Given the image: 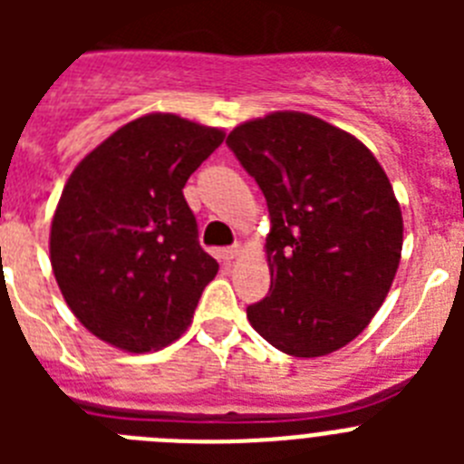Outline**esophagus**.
<instances>
[{"instance_id":"34e87169","label":"esophagus","mask_w":464,"mask_h":464,"mask_svg":"<svg viewBox=\"0 0 464 464\" xmlns=\"http://www.w3.org/2000/svg\"><path fill=\"white\" fill-rule=\"evenodd\" d=\"M237 253H239V246H232V248H223L218 256H220V260H223V262H229V260H235Z\"/></svg>"}]
</instances>
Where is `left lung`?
<instances>
[{
	"instance_id": "1",
	"label": "left lung",
	"mask_w": 464,
	"mask_h": 464,
	"mask_svg": "<svg viewBox=\"0 0 464 464\" xmlns=\"http://www.w3.org/2000/svg\"><path fill=\"white\" fill-rule=\"evenodd\" d=\"M269 208V295L246 309L274 348L318 358L353 342L391 290L401 211L370 149L299 111L229 132Z\"/></svg>"
}]
</instances>
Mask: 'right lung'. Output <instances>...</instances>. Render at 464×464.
Returning a JSON list of instances; mask_svg holds the SVG:
<instances>
[{
  "label": "right lung",
  "mask_w": 464,
  "mask_h": 464,
  "mask_svg": "<svg viewBox=\"0 0 464 464\" xmlns=\"http://www.w3.org/2000/svg\"><path fill=\"white\" fill-rule=\"evenodd\" d=\"M225 134L150 113L111 134L69 176L51 227V265L73 315L111 346L146 353L190 325L218 262L183 188Z\"/></svg>",
  "instance_id": "obj_1"
}]
</instances>
